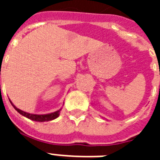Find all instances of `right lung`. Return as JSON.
<instances>
[{
	"label": "right lung",
	"mask_w": 160,
	"mask_h": 160,
	"mask_svg": "<svg viewBox=\"0 0 160 160\" xmlns=\"http://www.w3.org/2000/svg\"><path fill=\"white\" fill-rule=\"evenodd\" d=\"M10 101V100H9ZM11 104H12V107H14V109L18 111L19 114H21L23 116L26 117L27 118L32 120V121H36V122H48V121H51V120L55 119L59 116L60 114V111H62V108L59 109L58 111H55L53 113H49V114H30V113L25 112V111H22L18 109V107H16L15 106L12 104V102L10 101Z\"/></svg>",
	"instance_id": "obj_1"
}]
</instances>
